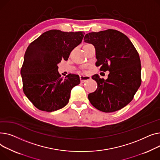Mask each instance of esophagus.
<instances>
[{
	"mask_svg": "<svg viewBox=\"0 0 160 160\" xmlns=\"http://www.w3.org/2000/svg\"><path fill=\"white\" fill-rule=\"evenodd\" d=\"M91 78L89 76H87V75H81L80 76V80L81 82H84L85 81L90 80Z\"/></svg>",
	"mask_w": 160,
	"mask_h": 160,
	"instance_id": "34e87169",
	"label": "esophagus"
}]
</instances>
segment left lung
Returning a JSON list of instances; mask_svg holds the SVG:
<instances>
[{"label": "left lung", "instance_id": "obj_1", "mask_svg": "<svg viewBox=\"0 0 160 160\" xmlns=\"http://www.w3.org/2000/svg\"><path fill=\"white\" fill-rule=\"evenodd\" d=\"M84 40L95 47L96 67L110 72L106 80L98 74L92 77L98 88L88 96L91 104L104 112L125 107L142 83V66L134 46L125 34L112 29L87 33Z\"/></svg>", "mask_w": 160, "mask_h": 160}]
</instances>
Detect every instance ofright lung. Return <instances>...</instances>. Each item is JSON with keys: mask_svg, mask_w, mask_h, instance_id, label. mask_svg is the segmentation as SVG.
I'll return each mask as SVG.
<instances>
[{"mask_svg": "<svg viewBox=\"0 0 160 160\" xmlns=\"http://www.w3.org/2000/svg\"><path fill=\"white\" fill-rule=\"evenodd\" d=\"M82 32L47 31L28 46L21 70L26 96L39 110L53 112L68 104L72 88L80 83L79 75L68 74L65 79L58 72L62 59L82 41Z\"/></svg>", "mask_w": 160, "mask_h": 160, "instance_id": "obj_1", "label": "right lung"}]
</instances>
